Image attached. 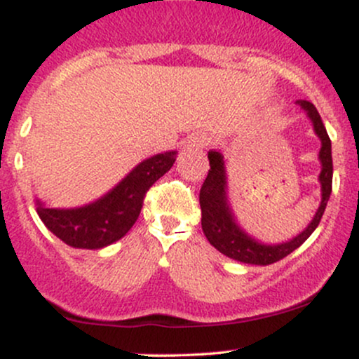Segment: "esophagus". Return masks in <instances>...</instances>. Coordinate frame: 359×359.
Instances as JSON below:
<instances>
[{"instance_id":"1","label":"esophagus","mask_w":359,"mask_h":359,"mask_svg":"<svg viewBox=\"0 0 359 359\" xmlns=\"http://www.w3.org/2000/svg\"><path fill=\"white\" fill-rule=\"evenodd\" d=\"M209 143V138L204 133H192L185 142V148H204Z\"/></svg>"}]
</instances>
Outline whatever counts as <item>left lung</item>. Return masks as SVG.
<instances>
[{
  "label": "left lung",
  "instance_id": "obj_1",
  "mask_svg": "<svg viewBox=\"0 0 359 359\" xmlns=\"http://www.w3.org/2000/svg\"><path fill=\"white\" fill-rule=\"evenodd\" d=\"M297 104L302 106L307 111L312 125H314L316 135L320 138L319 158L323 163L319 180L323 185V201H320L319 209H317L314 219L311 224L304 229L299 236L294 240L282 243V245H262V243L251 240L245 231L238 228L231 214V209L228 205V197H226V172L224 162L219 151L209 150V168L208 177L203 182L199 192V204H201V224L203 231L208 238V241L221 251L226 257L238 259V262L250 263V265H271L278 259L285 258L292 251L297 250L304 241L314 233V229L319 226L320 217L325 211L329 196L332 191V155H331V138H329L325 126L320 119V114L317 113L316 106L306 100H299Z\"/></svg>",
  "mask_w": 359,
  "mask_h": 359
}]
</instances>
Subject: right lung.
<instances>
[{
    "label": "right lung",
    "instance_id": "add662e5",
    "mask_svg": "<svg viewBox=\"0 0 359 359\" xmlns=\"http://www.w3.org/2000/svg\"><path fill=\"white\" fill-rule=\"evenodd\" d=\"M175 151L140 163L96 203L77 209H50L36 203V212L50 231L74 248L97 250L118 241L138 219L147 192L174 165Z\"/></svg>",
    "mask_w": 359,
    "mask_h": 359
}]
</instances>
